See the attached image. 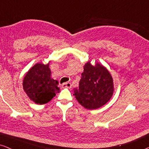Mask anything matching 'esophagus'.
I'll use <instances>...</instances> for the list:
<instances>
[{"instance_id": "esophagus-1", "label": "esophagus", "mask_w": 149, "mask_h": 149, "mask_svg": "<svg viewBox=\"0 0 149 149\" xmlns=\"http://www.w3.org/2000/svg\"><path fill=\"white\" fill-rule=\"evenodd\" d=\"M62 87H66V88H71V87H72V85H71L70 83H63V84L62 85Z\"/></svg>"}]
</instances>
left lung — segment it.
<instances>
[{"label": "left lung", "instance_id": "1", "mask_svg": "<svg viewBox=\"0 0 149 149\" xmlns=\"http://www.w3.org/2000/svg\"><path fill=\"white\" fill-rule=\"evenodd\" d=\"M113 89V79L107 69L98 63L93 66L87 62L74 95L83 107L93 110L102 107L111 99Z\"/></svg>", "mask_w": 149, "mask_h": 149}]
</instances>
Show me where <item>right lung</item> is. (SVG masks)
<instances>
[{"instance_id": "right-lung-1", "label": "right lung", "mask_w": 149, "mask_h": 149, "mask_svg": "<svg viewBox=\"0 0 149 149\" xmlns=\"http://www.w3.org/2000/svg\"><path fill=\"white\" fill-rule=\"evenodd\" d=\"M58 84V81L51 78L49 64H36L24 77L23 88L31 100L43 104L60 92Z\"/></svg>"}]
</instances>
